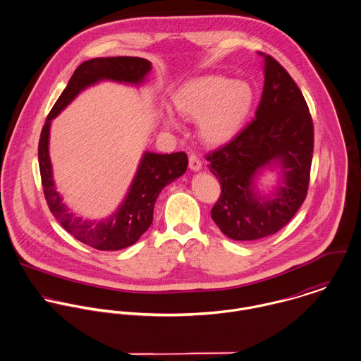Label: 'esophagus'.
Returning a JSON list of instances; mask_svg holds the SVG:
<instances>
[{
	"instance_id": "esophagus-1",
	"label": "esophagus",
	"mask_w": 361,
	"mask_h": 361,
	"mask_svg": "<svg viewBox=\"0 0 361 361\" xmlns=\"http://www.w3.org/2000/svg\"><path fill=\"white\" fill-rule=\"evenodd\" d=\"M188 161H190V169H191L192 171H200V170L202 169V163H201V160H200V157H198L197 154L191 153Z\"/></svg>"
}]
</instances>
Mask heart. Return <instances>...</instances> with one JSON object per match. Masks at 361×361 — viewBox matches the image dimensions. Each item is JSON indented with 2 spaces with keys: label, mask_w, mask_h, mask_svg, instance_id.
Here are the masks:
<instances>
[{
  "label": "heart",
  "mask_w": 361,
  "mask_h": 361,
  "mask_svg": "<svg viewBox=\"0 0 361 361\" xmlns=\"http://www.w3.org/2000/svg\"><path fill=\"white\" fill-rule=\"evenodd\" d=\"M255 102L252 86L220 75H202L184 82L173 94L177 113L188 120L198 118V133L205 144L221 146L233 141L247 124ZM167 128L177 120L170 111L161 114Z\"/></svg>",
  "instance_id": "obj_1"
}]
</instances>
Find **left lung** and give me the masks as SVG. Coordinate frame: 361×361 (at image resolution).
Instances as JSON below:
<instances>
[{
	"mask_svg": "<svg viewBox=\"0 0 361 361\" xmlns=\"http://www.w3.org/2000/svg\"><path fill=\"white\" fill-rule=\"evenodd\" d=\"M264 57V90L254 121L231 142L207 156L221 184L212 219L224 235L254 241L275 234L305 200L314 149L308 106L288 71ZM279 181L271 192L257 187L267 170Z\"/></svg>",
	"mask_w": 361,
	"mask_h": 361,
	"instance_id": "left-lung-1",
	"label": "left lung"
}]
</instances>
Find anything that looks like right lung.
Returning a JSON list of instances; mask_svg holds the SVG:
<instances>
[{
	"label": "right lung",
	"instance_id": "1",
	"mask_svg": "<svg viewBox=\"0 0 361 361\" xmlns=\"http://www.w3.org/2000/svg\"><path fill=\"white\" fill-rule=\"evenodd\" d=\"M150 70L152 63L141 57H99L82 63L53 106L40 134L39 167L44 197L51 214L76 240L100 251L123 250L140 240L152 224L159 194L185 173L188 157L184 152L160 154L145 150L128 192L117 211L99 220L83 219L75 215L63 202L53 178L49 150L51 121L89 86L103 80L141 86Z\"/></svg>",
	"mask_w": 361,
	"mask_h": 361
}]
</instances>
